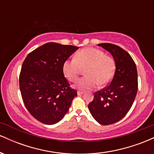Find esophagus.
I'll return each mask as SVG.
<instances>
[{"instance_id": "34e87169", "label": "esophagus", "mask_w": 154, "mask_h": 154, "mask_svg": "<svg viewBox=\"0 0 154 154\" xmlns=\"http://www.w3.org/2000/svg\"><path fill=\"white\" fill-rule=\"evenodd\" d=\"M83 94V92H81V91H77V95H81Z\"/></svg>"}]
</instances>
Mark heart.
<instances>
[{"mask_svg":"<svg viewBox=\"0 0 154 154\" xmlns=\"http://www.w3.org/2000/svg\"><path fill=\"white\" fill-rule=\"evenodd\" d=\"M85 75L76 82L75 87L79 91L96 88L99 84L104 86L114 77L116 63L111 56L95 48H85L75 54V59H67L63 64V72L68 80L74 82L85 69Z\"/></svg>","mask_w":154,"mask_h":154,"instance_id":"1","label":"heart"}]
</instances>
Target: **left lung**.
Wrapping results in <instances>:
<instances>
[{"label":"left lung","mask_w":154,"mask_h":154,"mask_svg":"<svg viewBox=\"0 0 154 154\" xmlns=\"http://www.w3.org/2000/svg\"><path fill=\"white\" fill-rule=\"evenodd\" d=\"M114 58L116 69L109 85L95 93L88 105L93 117L100 125L117 122L128 114L137 92V72L130 55L118 45L100 43Z\"/></svg>","instance_id":"obj_1"}]
</instances>
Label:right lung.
<instances>
[{
    "label": "right lung",
    "instance_id": "obj_1",
    "mask_svg": "<svg viewBox=\"0 0 154 154\" xmlns=\"http://www.w3.org/2000/svg\"><path fill=\"white\" fill-rule=\"evenodd\" d=\"M47 43L28 54L19 75L24 105L31 115L45 125H54L69 111L77 91L64 77L63 64L78 49Z\"/></svg>",
    "mask_w": 154,
    "mask_h": 154
}]
</instances>
